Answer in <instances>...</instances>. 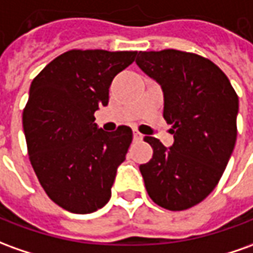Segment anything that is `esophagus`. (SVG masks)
<instances>
[{
    "mask_svg": "<svg viewBox=\"0 0 253 253\" xmlns=\"http://www.w3.org/2000/svg\"><path fill=\"white\" fill-rule=\"evenodd\" d=\"M143 139V135L139 132V130H133V140H136V142H140Z\"/></svg>",
    "mask_w": 253,
    "mask_h": 253,
    "instance_id": "obj_1",
    "label": "esophagus"
}]
</instances>
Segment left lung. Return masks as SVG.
<instances>
[{
    "label": "left lung",
    "mask_w": 253,
    "mask_h": 253,
    "mask_svg": "<svg viewBox=\"0 0 253 253\" xmlns=\"http://www.w3.org/2000/svg\"><path fill=\"white\" fill-rule=\"evenodd\" d=\"M136 64L161 85L164 118L175 142L146 136L153 158L139 167L150 198L168 211L200 204L220 180L237 139L238 96L207 57L164 49L139 52Z\"/></svg>",
    "instance_id": "8db88e82"
}]
</instances>
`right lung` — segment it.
<instances>
[{
	"mask_svg": "<svg viewBox=\"0 0 253 253\" xmlns=\"http://www.w3.org/2000/svg\"><path fill=\"white\" fill-rule=\"evenodd\" d=\"M136 55V50H67L31 83L23 110L29 158L45 193L69 212L90 213L109 203L132 129L126 125L114 132L99 129L95 111L107 106L113 78Z\"/></svg>",
	"mask_w": 253,
	"mask_h": 253,
	"instance_id": "right-lung-1",
	"label": "right lung"
}]
</instances>
